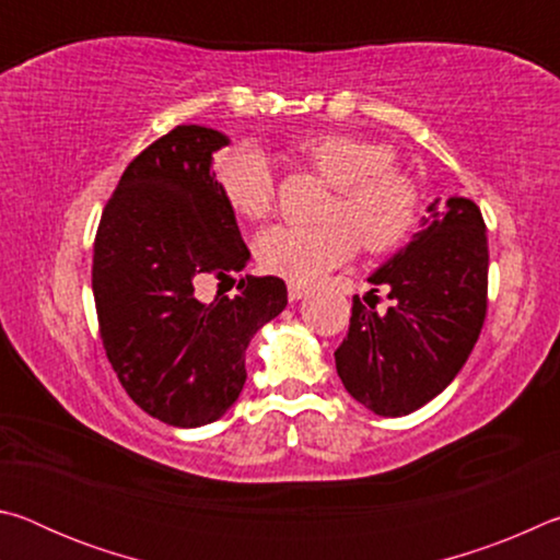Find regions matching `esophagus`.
I'll return each mask as SVG.
<instances>
[{
    "instance_id": "1",
    "label": "esophagus",
    "mask_w": 560,
    "mask_h": 560,
    "mask_svg": "<svg viewBox=\"0 0 560 560\" xmlns=\"http://www.w3.org/2000/svg\"><path fill=\"white\" fill-rule=\"evenodd\" d=\"M308 283H299V281H289V299L291 301H299L308 293Z\"/></svg>"
}]
</instances>
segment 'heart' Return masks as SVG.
I'll return each instance as SVG.
<instances>
[{"instance_id": "b5f03b06", "label": "heart", "mask_w": 560, "mask_h": 560, "mask_svg": "<svg viewBox=\"0 0 560 560\" xmlns=\"http://www.w3.org/2000/svg\"><path fill=\"white\" fill-rule=\"evenodd\" d=\"M296 155L336 187L324 224H277L264 230L254 252L259 267L289 281H314L353 257L358 242L368 252H387L412 230L417 189L395 170L393 150L375 140L320 132L296 143ZM226 207L244 220H264L273 207V175L264 150H226L214 167Z\"/></svg>"}]
</instances>
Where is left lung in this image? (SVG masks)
<instances>
[{
    "instance_id": "obj_1",
    "label": "left lung",
    "mask_w": 560,
    "mask_h": 560,
    "mask_svg": "<svg viewBox=\"0 0 560 560\" xmlns=\"http://www.w3.org/2000/svg\"><path fill=\"white\" fill-rule=\"evenodd\" d=\"M420 230L373 271L393 306L358 299L336 371L346 390L381 417H402L447 387L467 363L487 316V226L467 197H438Z\"/></svg>"
}]
</instances>
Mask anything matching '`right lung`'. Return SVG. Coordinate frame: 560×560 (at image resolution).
Segmentation results:
<instances>
[{
    "instance_id": "obj_1",
    "label": "right lung",
    "mask_w": 560,
    "mask_h": 560,
    "mask_svg": "<svg viewBox=\"0 0 560 560\" xmlns=\"http://www.w3.org/2000/svg\"><path fill=\"white\" fill-rule=\"evenodd\" d=\"M224 132L177 126L126 167L93 244V299L106 355L132 402L173 428L230 410L254 334L287 308V283L246 277L236 296L202 299L252 259L212 173Z\"/></svg>"
}]
</instances>
